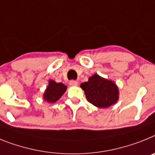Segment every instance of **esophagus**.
<instances>
[{"label": "esophagus", "mask_w": 155, "mask_h": 155, "mask_svg": "<svg viewBox=\"0 0 155 155\" xmlns=\"http://www.w3.org/2000/svg\"><path fill=\"white\" fill-rule=\"evenodd\" d=\"M69 84L71 86H77L78 85V82L76 80H71L69 82Z\"/></svg>", "instance_id": "obj_1"}]
</instances>
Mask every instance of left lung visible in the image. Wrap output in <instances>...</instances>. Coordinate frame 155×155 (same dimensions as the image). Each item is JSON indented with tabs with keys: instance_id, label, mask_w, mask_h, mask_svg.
Instances as JSON below:
<instances>
[{
	"instance_id": "1",
	"label": "left lung",
	"mask_w": 155,
	"mask_h": 155,
	"mask_svg": "<svg viewBox=\"0 0 155 155\" xmlns=\"http://www.w3.org/2000/svg\"><path fill=\"white\" fill-rule=\"evenodd\" d=\"M81 88L85 92L90 103L98 107H107L118 99V90L113 82L103 79L97 74L89 78L88 82L82 83Z\"/></svg>"
}]
</instances>
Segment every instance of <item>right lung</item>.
<instances>
[{"label":"right lung","mask_w":155,"mask_h":155,"mask_svg":"<svg viewBox=\"0 0 155 155\" xmlns=\"http://www.w3.org/2000/svg\"><path fill=\"white\" fill-rule=\"evenodd\" d=\"M66 88V86H64L63 83H58L53 80H50L49 86L44 93V100L50 103L56 102L65 92Z\"/></svg>","instance_id":"obj_1"}]
</instances>
